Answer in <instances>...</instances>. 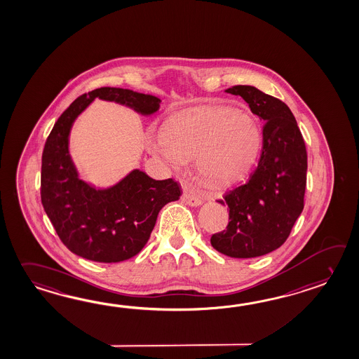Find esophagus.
I'll return each instance as SVG.
<instances>
[{"instance_id":"1","label":"esophagus","mask_w":359,"mask_h":359,"mask_svg":"<svg viewBox=\"0 0 359 359\" xmlns=\"http://www.w3.org/2000/svg\"><path fill=\"white\" fill-rule=\"evenodd\" d=\"M184 202L187 203V205H189V206H193V208H198L202 205V201L198 197H196V196H193L191 193H184L183 197H182Z\"/></svg>"}]
</instances>
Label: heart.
<instances>
[{
    "label": "heart",
    "mask_w": 359,
    "mask_h": 359,
    "mask_svg": "<svg viewBox=\"0 0 359 359\" xmlns=\"http://www.w3.org/2000/svg\"><path fill=\"white\" fill-rule=\"evenodd\" d=\"M262 147V130L245 109L198 105L172 113L161 136L148 142L153 156L179 170L196 158L202 183L224 189L238 183L254 166Z\"/></svg>",
    "instance_id": "b5f03b06"
}]
</instances>
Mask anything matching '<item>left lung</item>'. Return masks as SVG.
<instances>
[{"mask_svg": "<svg viewBox=\"0 0 359 359\" xmlns=\"http://www.w3.org/2000/svg\"><path fill=\"white\" fill-rule=\"evenodd\" d=\"M265 122L257 168L245 184L217 202L229 208L226 231L211 237L216 251L236 259L266 255L280 248L304 208L308 156L297 122L286 104L250 85L226 88Z\"/></svg>", "mask_w": 359, "mask_h": 359, "instance_id": "8db88e82", "label": "left lung"}]
</instances>
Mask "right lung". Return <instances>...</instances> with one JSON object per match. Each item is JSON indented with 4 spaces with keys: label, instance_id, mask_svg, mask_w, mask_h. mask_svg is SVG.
Listing matches in <instances>:
<instances>
[{
    "label": "right lung",
    "instance_id": "1",
    "mask_svg": "<svg viewBox=\"0 0 359 359\" xmlns=\"http://www.w3.org/2000/svg\"><path fill=\"white\" fill-rule=\"evenodd\" d=\"M96 97L144 117L160 109V97L128 88H96L77 97L57 118L45 144L41 201L59 238L73 254L97 263H120L143 250L161 208L180 198L182 188L172 179L154 180L139 168L105 188L80 179L69 153V135L73 123Z\"/></svg>",
    "mask_w": 359,
    "mask_h": 359
}]
</instances>
